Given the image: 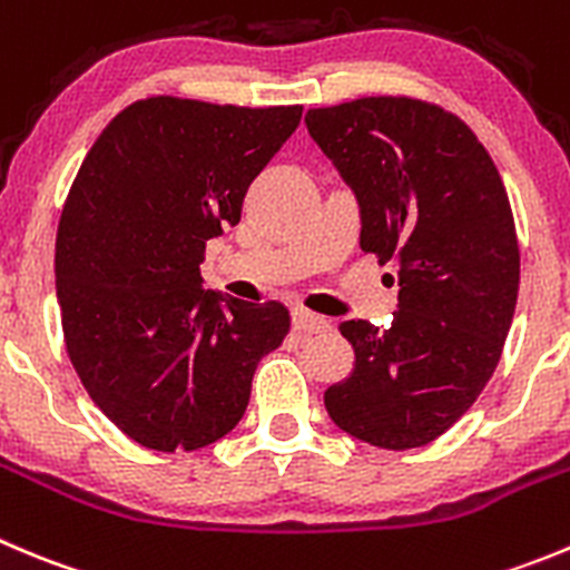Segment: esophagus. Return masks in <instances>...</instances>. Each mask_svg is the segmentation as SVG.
<instances>
[{
    "mask_svg": "<svg viewBox=\"0 0 570 570\" xmlns=\"http://www.w3.org/2000/svg\"><path fill=\"white\" fill-rule=\"evenodd\" d=\"M292 323H295L297 334H323L332 332V321L323 315H315L309 309H295L292 312Z\"/></svg>",
    "mask_w": 570,
    "mask_h": 570,
    "instance_id": "esophagus-1",
    "label": "esophagus"
}]
</instances>
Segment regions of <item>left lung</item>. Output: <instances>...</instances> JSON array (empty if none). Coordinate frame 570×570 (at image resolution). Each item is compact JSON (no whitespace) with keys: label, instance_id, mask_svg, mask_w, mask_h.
<instances>
[{"label":"left lung","instance_id":"obj_1","mask_svg":"<svg viewBox=\"0 0 570 570\" xmlns=\"http://www.w3.org/2000/svg\"><path fill=\"white\" fill-rule=\"evenodd\" d=\"M306 129L357 196L360 247L399 278L391 326L340 323L354 371L326 411L382 450L430 444L470 411L512 326L520 249L503 179L470 126L428 100L309 109Z\"/></svg>","mask_w":570,"mask_h":570}]
</instances>
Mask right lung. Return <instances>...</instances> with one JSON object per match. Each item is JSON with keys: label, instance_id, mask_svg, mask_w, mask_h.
<instances>
[{"label": "right lung", "instance_id": "right-lung-1", "mask_svg": "<svg viewBox=\"0 0 570 570\" xmlns=\"http://www.w3.org/2000/svg\"><path fill=\"white\" fill-rule=\"evenodd\" d=\"M301 111L137 100L69 188L56 236L67 354L95 405L148 450L190 453L230 433L261 357L289 332L284 303L202 289L199 264Z\"/></svg>", "mask_w": 570, "mask_h": 570}]
</instances>
